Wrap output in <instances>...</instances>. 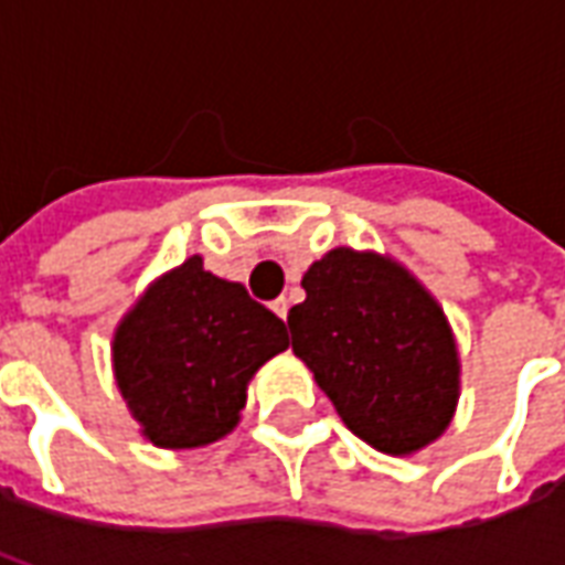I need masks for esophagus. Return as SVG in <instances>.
<instances>
[{"mask_svg": "<svg viewBox=\"0 0 565 565\" xmlns=\"http://www.w3.org/2000/svg\"><path fill=\"white\" fill-rule=\"evenodd\" d=\"M271 311H275V315H278V318L281 320H287V311H290V302H287V299H275V302H271Z\"/></svg>", "mask_w": 565, "mask_h": 565, "instance_id": "obj_1", "label": "esophagus"}]
</instances>
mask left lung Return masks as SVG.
Returning a JSON list of instances; mask_svg holds the SVG:
<instances>
[{
    "label": "left lung",
    "instance_id": "1",
    "mask_svg": "<svg viewBox=\"0 0 565 565\" xmlns=\"http://www.w3.org/2000/svg\"><path fill=\"white\" fill-rule=\"evenodd\" d=\"M294 354L344 426L381 454H415L448 429L460 356L445 311L415 275L372 250L335 247L302 275Z\"/></svg>",
    "mask_w": 565,
    "mask_h": 565
}]
</instances>
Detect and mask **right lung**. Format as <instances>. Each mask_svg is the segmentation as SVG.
I'll list each match as a JSON object with an SVG mask.
<instances>
[{
  "instance_id": "add662e5",
  "label": "right lung",
  "mask_w": 565,
  "mask_h": 565,
  "mask_svg": "<svg viewBox=\"0 0 565 565\" xmlns=\"http://www.w3.org/2000/svg\"><path fill=\"white\" fill-rule=\"evenodd\" d=\"M281 351L284 320L202 269V257L150 284L111 344L117 387L157 448H202L233 433L247 381Z\"/></svg>"
}]
</instances>
